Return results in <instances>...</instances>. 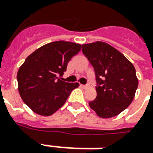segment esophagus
Listing matches in <instances>:
<instances>
[{
  "mask_svg": "<svg viewBox=\"0 0 153 153\" xmlns=\"http://www.w3.org/2000/svg\"><path fill=\"white\" fill-rule=\"evenodd\" d=\"M81 86H82V87H83L84 89H87V88H88V87H89L90 85H81Z\"/></svg>",
  "mask_w": 153,
  "mask_h": 153,
  "instance_id": "34e87169",
  "label": "esophagus"
}]
</instances>
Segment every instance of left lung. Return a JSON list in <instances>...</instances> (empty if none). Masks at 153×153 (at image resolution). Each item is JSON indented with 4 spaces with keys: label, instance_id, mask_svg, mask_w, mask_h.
Masks as SVG:
<instances>
[{
    "label": "left lung",
    "instance_id": "1",
    "mask_svg": "<svg viewBox=\"0 0 153 153\" xmlns=\"http://www.w3.org/2000/svg\"><path fill=\"white\" fill-rule=\"evenodd\" d=\"M82 52L95 72L97 96L90 107L101 118L117 116L132 102L138 87L133 64L103 42L83 44Z\"/></svg>",
    "mask_w": 153,
    "mask_h": 153
}]
</instances>
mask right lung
Listing matches in <instances>:
<instances>
[{
    "mask_svg": "<svg viewBox=\"0 0 153 153\" xmlns=\"http://www.w3.org/2000/svg\"><path fill=\"white\" fill-rule=\"evenodd\" d=\"M81 49L71 42H49L34 51L17 72L18 90L23 102L40 116H48L64 105L79 83L63 81L69 60Z\"/></svg>",
    "mask_w": 153,
    "mask_h": 153,
    "instance_id": "add662e5",
    "label": "right lung"
}]
</instances>
